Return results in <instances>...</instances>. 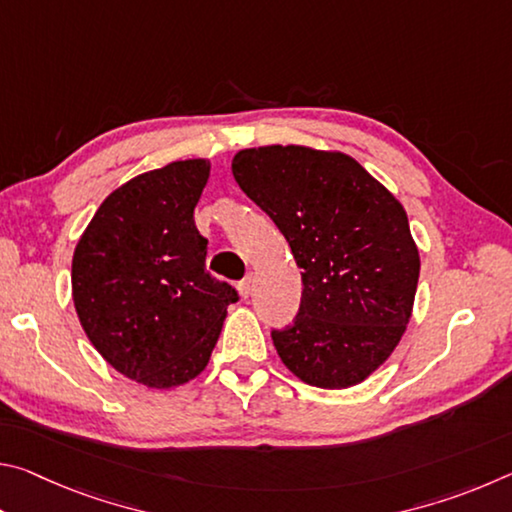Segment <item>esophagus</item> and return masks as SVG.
<instances>
[{
    "instance_id": "esophagus-1",
    "label": "esophagus",
    "mask_w": 512,
    "mask_h": 512,
    "mask_svg": "<svg viewBox=\"0 0 512 512\" xmlns=\"http://www.w3.org/2000/svg\"><path fill=\"white\" fill-rule=\"evenodd\" d=\"M237 289H239V296L246 300V298L250 296V291H253V275H246L244 280L239 282V287H237Z\"/></svg>"
}]
</instances>
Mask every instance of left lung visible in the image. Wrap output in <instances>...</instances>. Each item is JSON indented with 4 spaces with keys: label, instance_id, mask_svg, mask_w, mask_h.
Instances as JSON below:
<instances>
[{
    "label": "left lung",
    "instance_id": "8db88e82",
    "mask_svg": "<svg viewBox=\"0 0 512 512\" xmlns=\"http://www.w3.org/2000/svg\"><path fill=\"white\" fill-rule=\"evenodd\" d=\"M232 176L302 268L298 316L271 334L282 363L309 386L361 384L397 348L418 289L402 203L350 155L298 144L239 151Z\"/></svg>",
    "mask_w": 512,
    "mask_h": 512
}]
</instances>
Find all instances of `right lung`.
Returning a JSON list of instances; mask_svg holds the SVG:
<instances>
[{"mask_svg":"<svg viewBox=\"0 0 512 512\" xmlns=\"http://www.w3.org/2000/svg\"><path fill=\"white\" fill-rule=\"evenodd\" d=\"M210 160H178L117 187L94 212L72 259V298L90 343L149 388L205 370L237 291L205 271L194 207Z\"/></svg>","mask_w":512,"mask_h":512,"instance_id":"right-lung-1","label":"right lung"}]
</instances>
